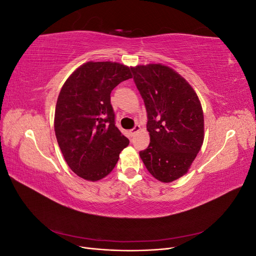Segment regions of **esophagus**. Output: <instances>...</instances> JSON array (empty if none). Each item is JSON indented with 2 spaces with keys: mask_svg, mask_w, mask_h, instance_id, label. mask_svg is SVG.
<instances>
[{
  "mask_svg": "<svg viewBox=\"0 0 256 256\" xmlns=\"http://www.w3.org/2000/svg\"><path fill=\"white\" fill-rule=\"evenodd\" d=\"M140 130H141V127L138 126V125H136L132 129L130 130V134H131V136H136V134L138 132V131H140Z\"/></svg>",
  "mask_w": 256,
  "mask_h": 256,
  "instance_id": "34e87169",
  "label": "esophagus"
}]
</instances>
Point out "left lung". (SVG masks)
<instances>
[{
  "label": "left lung",
  "mask_w": 256,
  "mask_h": 256,
  "mask_svg": "<svg viewBox=\"0 0 256 256\" xmlns=\"http://www.w3.org/2000/svg\"><path fill=\"white\" fill-rule=\"evenodd\" d=\"M147 111L150 142L140 157L161 182L184 174L204 141V113L196 90L173 68L162 64L131 67Z\"/></svg>",
  "instance_id": "left-lung-1"
}]
</instances>
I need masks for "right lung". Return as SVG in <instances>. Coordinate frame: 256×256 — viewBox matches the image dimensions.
Wrapping results in <instances>:
<instances>
[{
    "label": "right lung",
    "instance_id": "obj_1",
    "mask_svg": "<svg viewBox=\"0 0 256 256\" xmlns=\"http://www.w3.org/2000/svg\"><path fill=\"white\" fill-rule=\"evenodd\" d=\"M130 78L116 62H88L68 76L58 97L54 131L68 166L97 182L109 175L129 140L115 126L111 92Z\"/></svg>",
    "mask_w": 256,
    "mask_h": 256
}]
</instances>
